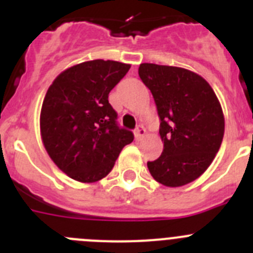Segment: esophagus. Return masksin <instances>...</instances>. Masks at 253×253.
Returning <instances> with one entry per match:
<instances>
[{"instance_id":"esophagus-1","label":"esophagus","mask_w":253,"mask_h":253,"mask_svg":"<svg viewBox=\"0 0 253 253\" xmlns=\"http://www.w3.org/2000/svg\"><path fill=\"white\" fill-rule=\"evenodd\" d=\"M134 134H135V139L137 140L142 139V138L146 135V129H144V126H143V125H138L137 128H135Z\"/></svg>"}]
</instances>
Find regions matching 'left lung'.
<instances>
[{
	"label": "left lung",
	"instance_id": "obj_1",
	"mask_svg": "<svg viewBox=\"0 0 253 253\" xmlns=\"http://www.w3.org/2000/svg\"><path fill=\"white\" fill-rule=\"evenodd\" d=\"M161 119L163 152L147 163L152 177L169 187L193 182L207 171L224 135V115L211 86L189 69L142 63Z\"/></svg>",
	"mask_w": 253,
	"mask_h": 253
}]
</instances>
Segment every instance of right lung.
<instances>
[{
	"mask_svg": "<svg viewBox=\"0 0 253 253\" xmlns=\"http://www.w3.org/2000/svg\"><path fill=\"white\" fill-rule=\"evenodd\" d=\"M130 64L95 59L69 67L49 86L40 111V135L60 171L80 182L101 180L133 142L118 126L109 93Z\"/></svg>",
	"mask_w": 253,
	"mask_h": 253,
	"instance_id": "1",
	"label": "right lung"
}]
</instances>
